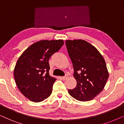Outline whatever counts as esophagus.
<instances>
[{"label":"esophagus","mask_w":124,"mask_h":124,"mask_svg":"<svg viewBox=\"0 0 124 124\" xmlns=\"http://www.w3.org/2000/svg\"><path fill=\"white\" fill-rule=\"evenodd\" d=\"M68 77V75H65V76H63V77H62V78L63 79V80H65Z\"/></svg>","instance_id":"obj_1"}]
</instances>
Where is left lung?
Here are the masks:
<instances>
[{
  "instance_id": "obj_1",
  "label": "left lung",
  "mask_w": 124,
  "mask_h": 124,
  "mask_svg": "<svg viewBox=\"0 0 124 124\" xmlns=\"http://www.w3.org/2000/svg\"><path fill=\"white\" fill-rule=\"evenodd\" d=\"M65 43L77 81L76 87L68 90L69 94L78 101H91L103 90L109 77L104 59L85 40H67Z\"/></svg>"
}]
</instances>
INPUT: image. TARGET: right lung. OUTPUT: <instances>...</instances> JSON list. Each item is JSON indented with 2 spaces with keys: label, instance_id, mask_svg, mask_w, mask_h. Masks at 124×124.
<instances>
[{
  "label": "right lung",
  "instance_id": "right-lung-1",
  "mask_svg": "<svg viewBox=\"0 0 124 124\" xmlns=\"http://www.w3.org/2000/svg\"><path fill=\"white\" fill-rule=\"evenodd\" d=\"M63 45L62 39L40 40L30 46L18 58L13 72L15 82L30 101L40 102L51 94L56 78L50 76L48 60Z\"/></svg>",
  "mask_w": 124,
  "mask_h": 124
}]
</instances>
